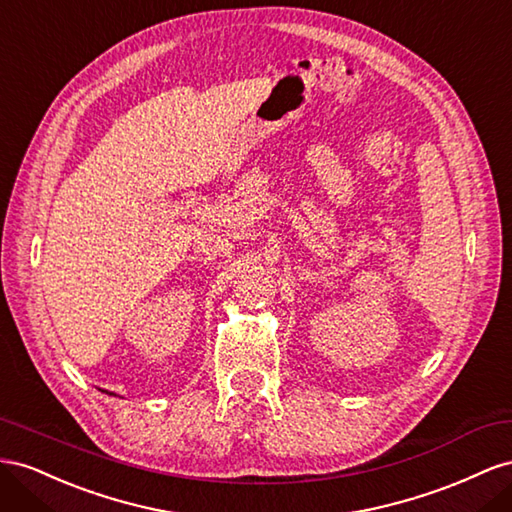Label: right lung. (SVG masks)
Returning a JSON list of instances; mask_svg holds the SVG:
<instances>
[{
	"label": "right lung",
	"mask_w": 512,
	"mask_h": 512,
	"mask_svg": "<svg viewBox=\"0 0 512 512\" xmlns=\"http://www.w3.org/2000/svg\"><path fill=\"white\" fill-rule=\"evenodd\" d=\"M109 394H111V392H109Z\"/></svg>",
	"instance_id": "add662e5"
}]
</instances>
